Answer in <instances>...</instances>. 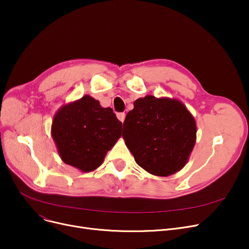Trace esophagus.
I'll list each match as a JSON object with an SVG mask.
<instances>
[{
    "instance_id": "1",
    "label": "esophagus",
    "mask_w": 249,
    "mask_h": 249,
    "mask_svg": "<svg viewBox=\"0 0 249 249\" xmlns=\"http://www.w3.org/2000/svg\"><path fill=\"white\" fill-rule=\"evenodd\" d=\"M125 117H126V114L125 113H117V118L119 119L122 123L124 122L125 120Z\"/></svg>"
}]
</instances>
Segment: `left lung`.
I'll use <instances>...</instances> for the list:
<instances>
[{
    "label": "left lung",
    "mask_w": 249,
    "mask_h": 249,
    "mask_svg": "<svg viewBox=\"0 0 249 249\" xmlns=\"http://www.w3.org/2000/svg\"><path fill=\"white\" fill-rule=\"evenodd\" d=\"M123 123V138L136 163L151 175L167 177L186 165L197 126L181 102L146 96L137 99Z\"/></svg>",
    "instance_id": "left-lung-1"
}]
</instances>
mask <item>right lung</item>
Instances as JSON below:
<instances>
[{
	"label": "right lung",
	"mask_w": 249,
	"mask_h": 249,
	"mask_svg": "<svg viewBox=\"0 0 249 249\" xmlns=\"http://www.w3.org/2000/svg\"><path fill=\"white\" fill-rule=\"evenodd\" d=\"M122 122L111 108L89 95L62 106L53 118L51 135L62 161L84 173L99 167L121 137Z\"/></svg>",
	"instance_id": "1"
}]
</instances>
